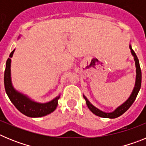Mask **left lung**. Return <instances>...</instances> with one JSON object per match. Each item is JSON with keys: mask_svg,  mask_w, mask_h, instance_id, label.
<instances>
[{"mask_svg": "<svg viewBox=\"0 0 146 146\" xmlns=\"http://www.w3.org/2000/svg\"><path fill=\"white\" fill-rule=\"evenodd\" d=\"M129 48L131 50V55H133L134 60L135 61V66H136V80H135V87H134L133 91L131 92V95L129 97V99L125 102L123 104H122L121 106H119L118 108H117L114 111L112 112V113H105V112H103L102 110H100L99 109H98L97 108L94 107L92 104H91L90 102L88 101V99L86 98V96L85 95H83V97L86 99V102L87 104L88 109L92 112L94 114H95L96 115L99 117H102V118H115L119 117L120 115H121L122 114L125 113V112L131 106V104H133L134 102H135V99H136L137 94H138L139 91H140V87H141V80H142V73H141V69H140V63H139V60L137 57L136 54L134 52V50L131 48V44H129Z\"/></svg>", "mask_w": 146, "mask_h": 146, "instance_id": "left-lung-1", "label": "left lung"}]
</instances>
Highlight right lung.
<instances>
[{
  "label": "right lung",
  "instance_id": "add662e5",
  "mask_svg": "<svg viewBox=\"0 0 146 146\" xmlns=\"http://www.w3.org/2000/svg\"><path fill=\"white\" fill-rule=\"evenodd\" d=\"M14 52L15 50L10 53L9 58L6 60L4 72L5 90L12 104L20 113L31 118L42 117L52 113L57 108L58 100L60 98V95L49 102L38 103L33 101L14 88L11 80V58H12Z\"/></svg>",
  "mask_w": 146,
  "mask_h": 146
}]
</instances>
